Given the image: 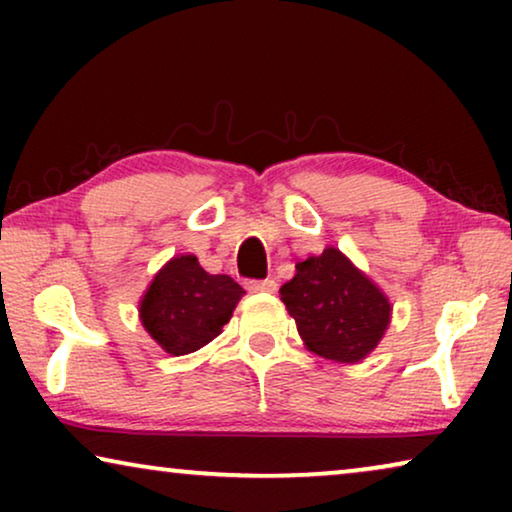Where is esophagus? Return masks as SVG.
I'll list each match as a JSON object with an SVG mask.
<instances>
[{"instance_id": "1", "label": "esophagus", "mask_w": 512, "mask_h": 512, "mask_svg": "<svg viewBox=\"0 0 512 512\" xmlns=\"http://www.w3.org/2000/svg\"><path fill=\"white\" fill-rule=\"evenodd\" d=\"M247 289L254 291V293H261V291L272 293L277 289V282H275V279H270V277L268 279H249Z\"/></svg>"}]
</instances>
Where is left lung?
Masks as SVG:
<instances>
[{
  "instance_id": "8db88e82",
  "label": "left lung",
  "mask_w": 512,
  "mask_h": 512,
  "mask_svg": "<svg viewBox=\"0 0 512 512\" xmlns=\"http://www.w3.org/2000/svg\"><path fill=\"white\" fill-rule=\"evenodd\" d=\"M279 293L300 338L324 359L361 361L389 326L387 296L333 247L296 263V277Z\"/></svg>"
}]
</instances>
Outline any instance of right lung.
<instances>
[{
	"label": "right lung",
	"mask_w": 512,
	"mask_h": 512,
	"mask_svg": "<svg viewBox=\"0 0 512 512\" xmlns=\"http://www.w3.org/2000/svg\"><path fill=\"white\" fill-rule=\"evenodd\" d=\"M242 293L233 277L209 275L195 256H177L153 277L139 314L167 354L184 356L221 333Z\"/></svg>",
	"instance_id": "1"
}]
</instances>
